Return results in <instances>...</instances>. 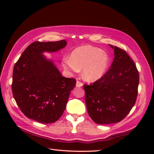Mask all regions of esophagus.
<instances>
[{
  "label": "esophagus",
  "mask_w": 154,
  "mask_h": 154,
  "mask_svg": "<svg viewBox=\"0 0 154 154\" xmlns=\"http://www.w3.org/2000/svg\"><path fill=\"white\" fill-rule=\"evenodd\" d=\"M76 86L78 88H80L83 86V83L79 82V81H77V83H76Z\"/></svg>",
  "instance_id": "esophagus-1"
}]
</instances>
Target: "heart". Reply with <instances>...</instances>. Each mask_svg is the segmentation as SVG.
Here are the masks:
<instances>
[{"label": "heart", "mask_w": 154, "mask_h": 154, "mask_svg": "<svg viewBox=\"0 0 154 154\" xmlns=\"http://www.w3.org/2000/svg\"><path fill=\"white\" fill-rule=\"evenodd\" d=\"M109 56L105 51L91 45L79 47L72 51L71 58L64 57L62 64L73 72L83 69V77L88 82L102 77L109 66Z\"/></svg>", "instance_id": "1"}]
</instances>
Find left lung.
<instances>
[{
  "mask_svg": "<svg viewBox=\"0 0 154 154\" xmlns=\"http://www.w3.org/2000/svg\"><path fill=\"white\" fill-rule=\"evenodd\" d=\"M114 49L111 67L100 79L84 84L88 113L96 124L119 122L133 107L138 94L139 71L126 51L118 47Z\"/></svg>",
  "mask_w": 154,
  "mask_h": 154,
  "instance_id": "8db88e82",
  "label": "left lung"
}]
</instances>
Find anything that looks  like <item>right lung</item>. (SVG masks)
<instances>
[{"instance_id":"obj_1","label":"right lung","mask_w":154,"mask_h":154,"mask_svg":"<svg viewBox=\"0 0 154 154\" xmlns=\"http://www.w3.org/2000/svg\"><path fill=\"white\" fill-rule=\"evenodd\" d=\"M66 45L65 40L35 41L15 64L13 95L28 118L43 124L54 123L65 110L76 79L62 76L52 61L47 60L42 53L58 51Z\"/></svg>"}]
</instances>
